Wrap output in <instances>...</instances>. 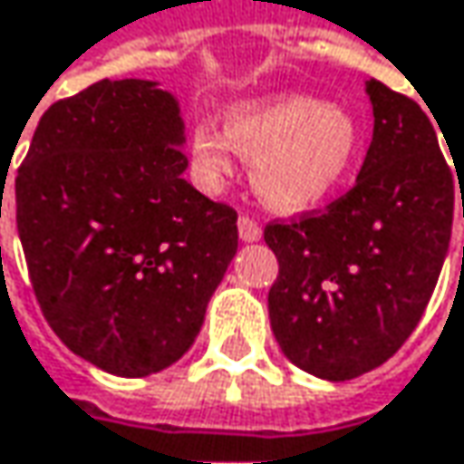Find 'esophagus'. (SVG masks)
Segmentation results:
<instances>
[{
    "mask_svg": "<svg viewBox=\"0 0 464 464\" xmlns=\"http://www.w3.org/2000/svg\"><path fill=\"white\" fill-rule=\"evenodd\" d=\"M238 236H241V241H260L263 228H260L252 218L241 215V218H238Z\"/></svg>",
    "mask_w": 464,
    "mask_h": 464,
    "instance_id": "obj_1",
    "label": "esophagus"
}]
</instances>
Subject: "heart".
I'll use <instances>...</instances> for the list:
<instances>
[{"label":"heart","instance_id":"heart-1","mask_svg":"<svg viewBox=\"0 0 464 464\" xmlns=\"http://www.w3.org/2000/svg\"><path fill=\"white\" fill-rule=\"evenodd\" d=\"M190 150L207 186L231 178L233 153L246 159L260 201L292 215L316 209L348 183L361 156V127L345 106L284 92L231 106L223 132L198 124Z\"/></svg>","mask_w":464,"mask_h":464}]
</instances>
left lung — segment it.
I'll use <instances>...</instances> for the list:
<instances>
[{
	"instance_id": "8db88e82",
	"label": "left lung",
	"mask_w": 464,
	"mask_h": 464,
	"mask_svg": "<svg viewBox=\"0 0 464 464\" xmlns=\"http://www.w3.org/2000/svg\"><path fill=\"white\" fill-rule=\"evenodd\" d=\"M366 95L374 132L356 186L321 215L266 228L278 260L268 292L276 343L332 382L385 363L414 332L454 218V172L425 111L377 79Z\"/></svg>"
}]
</instances>
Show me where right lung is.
Here are the masks:
<instances>
[{"label": "right lung", "instance_id": "add662e5", "mask_svg": "<svg viewBox=\"0 0 464 464\" xmlns=\"http://www.w3.org/2000/svg\"><path fill=\"white\" fill-rule=\"evenodd\" d=\"M183 143L172 92L103 79L44 111L15 178L42 314L108 374L146 377L183 356L238 246L236 212L183 178Z\"/></svg>", "mask_w": 464, "mask_h": 464}]
</instances>
